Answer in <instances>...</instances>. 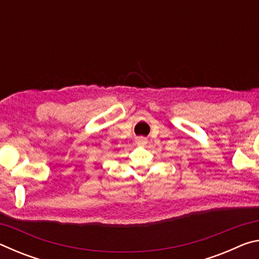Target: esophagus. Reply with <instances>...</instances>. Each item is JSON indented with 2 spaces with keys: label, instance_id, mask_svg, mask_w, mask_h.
I'll list each match as a JSON object with an SVG mask.
<instances>
[{
  "label": "esophagus",
  "instance_id": "obj_1",
  "mask_svg": "<svg viewBox=\"0 0 259 259\" xmlns=\"http://www.w3.org/2000/svg\"><path fill=\"white\" fill-rule=\"evenodd\" d=\"M136 144H137L138 146H145L147 144V139L145 137H143V136H139V137L136 138Z\"/></svg>",
  "mask_w": 259,
  "mask_h": 259
}]
</instances>
